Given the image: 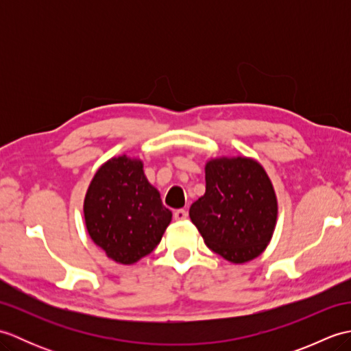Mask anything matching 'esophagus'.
<instances>
[{"mask_svg": "<svg viewBox=\"0 0 351 351\" xmlns=\"http://www.w3.org/2000/svg\"><path fill=\"white\" fill-rule=\"evenodd\" d=\"M173 217H175V220H178V221H182V220H185L189 217V213L185 211V210H176L175 213H173Z\"/></svg>", "mask_w": 351, "mask_h": 351, "instance_id": "obj_1", "label": "esophagus"}]
</instances>
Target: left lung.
I'll return each mask as SVG.
<instances>
[{
	"label": "left lung",
	"mask_w": 351,
	"mask_h": 351,
	"mask_svg": "<svg viewBox=\"0 0 351 351\" xmlns=\"http://www.w3.org/2000/svg\"><path fill=\"white\" fill-rule=\"evenodd\" d=\"M206 190L190 206L205 244L232 264L258 258L278 221L270 176L250 156H217L205 164Z\"/></svg>",
	"instance_id": "8db88e82"
}]
</instances>
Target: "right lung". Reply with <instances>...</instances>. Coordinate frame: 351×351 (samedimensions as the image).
Here are the masks:
<instances>
[{
	"instance_id": "right-lung-1",
	"label": "right lung",
	"mask_w": 351,
	"mask_h": 351,
	"mask_svg": "<svg viewBox=\"0 0 351 351\" xmlns=\"http://www.w3.org/2000/svg\"><path fill=\"white\" fill-rule=\"evenodd\" d=\"M84 221L92 241L117 264H136L166 232L171 211L147 181L143 161L113 156L96 170L84 197Z\"/></svg>"
}]
</instances>
